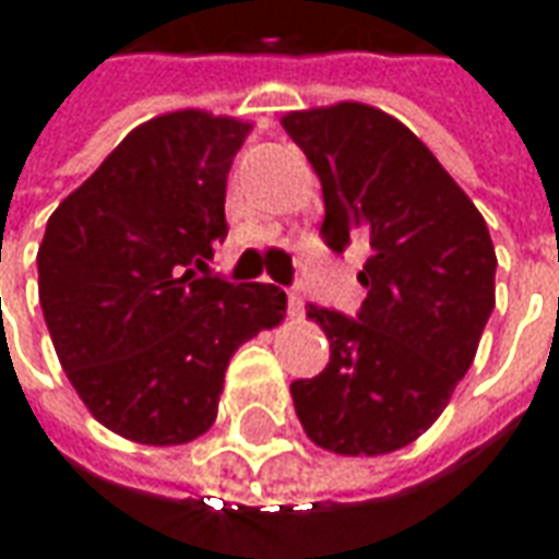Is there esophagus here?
I'll use <instances>...</instances> for the list:
<instances>
[{
  "mask_svg": "<svg viewBox=\"0 0 559 559\" xmlns=\"http://www.w3.org/2000/svg\"><path fill=\"white\" fill-rule=\"evenodd\" d=\"M289 313L292 317H301L305 313V298H301L298 289H289Z\"/></svg>",
  "mask_w": 559,
  "mask_h": 559,
  "instance_id": "1",
  "label": "esophagus"
}]
</instances>
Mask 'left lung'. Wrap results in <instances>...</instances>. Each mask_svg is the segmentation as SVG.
<instances>
[{
    "instance_id": "1",
    "label": "left lung",
    "mask_w": 559,
    "mask_h": 559,
    "mask_svg": "<svg viewBox=\"0 0 559 559\" xmlns=\"http://www.w3.org/2000/svg\"><path fill=\"white\" fill-rule=\"evenodd\" d=\"M283 127L323 186V242L370 251L355 317L308 305L330 364L292 382L295 414L326 451L389 454L439 419L469 370L495 311V246L439 158L385 111L342 102Z\"/></svg>"
}]
</instances>
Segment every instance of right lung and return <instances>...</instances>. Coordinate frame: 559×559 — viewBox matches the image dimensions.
Masks as SVG:
<instances>
[{"label":"right lung","mask_w":559,"mask_h":559,"mask_svg":"<svg viewBox=\"0 0 559 559\" xmlns=\"http://www.w3.org/2000/svg\"><path fill=\"white\" fill-rule=\"evenodd\" d=\"M248 130L207 111L148 120L46 224L36 267L55 352L123 439L207 432L229 357L286 313L280 286L195 273L226 239V174Z\"/></svg>","instance_id":"add662e5"}]
</instances>
